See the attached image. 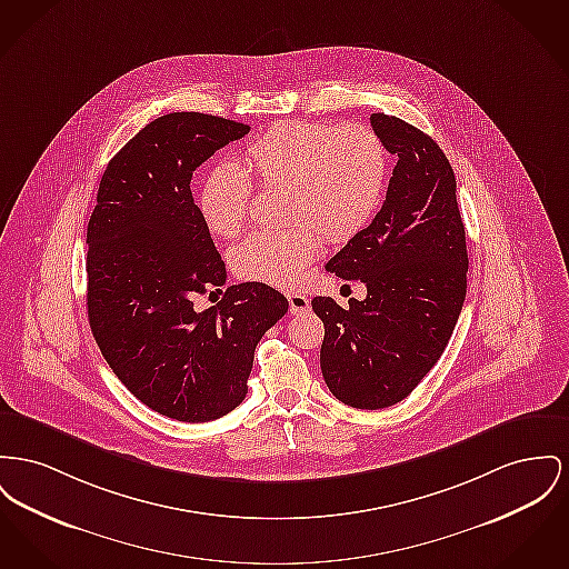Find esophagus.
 <instances>
[{
	"label": "esophagus",
	"instance_id": "obj_1",
	"mask_svg": "<svg viewBox=\"0 0 569 569\" xmlns=\"http://www.w3.org/2000/svg\"><path fill=\"white\" fill-rule=\"evenodd\" d=\"M288 302H290V313H292V316H301V313H305V311L309 309V305H311L309 297L299 295V292H290V295H288Z\"/></svg>",
	"mask_w": 569,
	"mask_h": 569
}]
</instances>
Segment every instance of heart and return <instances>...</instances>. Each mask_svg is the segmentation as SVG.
<instances>
[{
	"instance_id": "heart-1",
	"label": "heart",
	"mask_w": 569,
	"mask_h": 569,
	"mask_svg": "<svg viewBox=\"0 0 569 569\" xmlns=\"http://www.w3.org/2000/svg\"><path fill=\"white\" fill-rule=\"evenodd\" d=\"M242 168L219 163L198 191L203 228L230 238L247 221L251 178L286 187L288 230H258L232 249V268L247 281L292 288L322 249V234L343 240L373 217L387 184V148L368 127L335 129L325 122L286 120L247 146Z\"/></svg>"
}]
</instances>
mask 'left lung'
I'll return each mask as SVG.
<instances>
[{"label": "left lung", "instance_id": "8db88e82", "mask_svg": "<svg viewBox=\"0 0 569 569\" xmlns=\"http://www.w3.org/2000/svg\"><path fill=\"white\" fill-rule=\"evenodd\" d=\"M369 120L398 166L380 212L327 264L363 281L368 297L346 309L316 297L311 307L325 322L327 387L352 408L378 410L408 398L447 348L467 297L468 256L445 152L396 116Z\"/></svg>", "mask_w": 569, "mask_h": 569}]
</instances>
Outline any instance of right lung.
Wrapping results in <instances>:
<instances>
[{
	"label": "right lung",
	"mask_w": 569,
	"mask_h": 569,
	"mask_svg": "<svg viewBox=\"0 0 569 569\" xmlns=\"http://www.w3.org/2000/svg\"><path fill=\"white\" fill-rule=\"evenodd\" d=\"M247 124L178 111L146 124L109 161L88 223V320L104 361L148 408L201 423L247 396L253 352L288 311L260 281L221 288L226 262L191 193L193 171ZM212 295V292H210Z\"/></svg>",
	"instance_id": "right-lung-1"
}]
</instances>
